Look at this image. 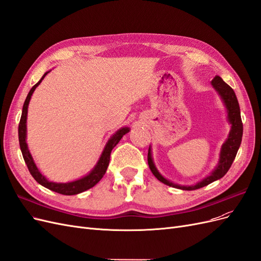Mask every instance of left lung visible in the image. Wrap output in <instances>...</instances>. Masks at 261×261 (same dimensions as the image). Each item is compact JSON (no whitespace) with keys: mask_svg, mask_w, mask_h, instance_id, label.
I'll return each mask as SVG.
<instances>
[{"mask_svg":"<svg viewBox=\"0 0 261 261\" xmlns=\"http://www.w3.org/2000/svg\"><path fill=\"white\" fill-rule=\"evenodd\" d=\"M211 85L220 96L221 101H222V103L226 110V120L228 124L231 125V129H230V133H228V136L222 144V146H221L218 164L216 165L215 169L212 170V172L209 175L203 177L201 180L197 181V183L194 185L175 184L173 183L172 180L165 178L159 172V170L156 169L153 158H152V149H151V146H149V150H148L149 168L151 170L152 174L165 185L181 189V191H194V189H198L203 186H207L210 183H212V181L218 180L226 174V172L231 168V165L235 159L236 153L239 151L241 143H242V137H243V123L241 118V110H240L238 98H236L234 90L226 83H224L220 76H216L213 78L211 81Z\"/></svg>","mask_w":261,"mask_h":261,"instance_id":"1","label":"left lung"}]
</instances>
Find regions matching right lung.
I'll list each match as a JSON object with an SVG mask.
<instances>
[{
  "label": "right lung",
  "instance_id": "1",
  "mask_svg": "<svg viewBox=\"0 0 261 261\" xmlns=\"http://www.w3.org/2000/svg\"><path fill=\"white\" fill-rule=\"evenodd\" d=\"M48 73H50V70L45 72L43 74V76L41 77V80L39 81L33 87V88L30 89L29 93L27 94V98H26L25 102H23L21 117H20V122L18 125L19 146H20L23 160H25V162L27 164V168L30 172V174L33 175V177L38 181L39 184L42 185L45 188L50 189V191H53L55 193H59L62 195H67V196L77 195V194H81V193L87 191V189L93 187L97 183H99V180L102 177H103V175L107 172V169L109 167L110 155H111L112 149L118 144V141L122 139V137L125 135V134H127L130 130V128L127 127V126H124V127H121L120 129H117L113 134V135L109 138L103 150H102V152L99 156L97 163L94 164L92 170L89 173H87V174L84 175L83 177L77 178L75 180L66 181V183H57V181L49 180L42 174L40 170L38 169L34 158L30 153V150H29L28 144H27V115H28L29 102H30V99H31V96H33L34 91L36 90L37 87L41 84L43 78L46 76V74Z\"/></svg>",
  "mask_w": 261,
  "mask_h": 261
}]
</instances>
